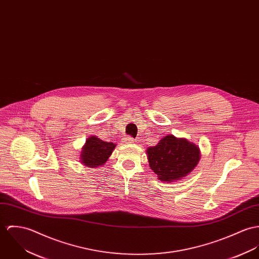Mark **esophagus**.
<instances>
[{
    "mask_svg": "<svg viewBox=\"0 0 259 259\" xmlns=\"http://www.w3.org/2000/svg\"><path fill=\"white\" fill-rule=\"evenodd\" d=\"M133 141H134L133 138L130 137V136H128V137H126V138L123 139V142H125V143H132Z\"/></svg>",
    "mask_w": 259,
    "mask_h": 259,
    "instance_id": "esophagus-1",
    "label": "esophagus"
}]
</instances>
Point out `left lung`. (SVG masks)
<instances>
[{
  "instance_id": "8db88e82",
  "label": "left lung",
  "mask_w": 259,
  "mask_h": 259,
  "mask_svg": "<svg viewBox=\"0 0 259 259\" xmlns=\"http://www.w3.org/2000/svg\"><path fill=\"white\" fill-rule=\"evenodd\" d=\"M150 168L165 182L180 180L192 172L200 160V149L186 139L165 136L147 150Z\"/></svg>"
}]
</instances>
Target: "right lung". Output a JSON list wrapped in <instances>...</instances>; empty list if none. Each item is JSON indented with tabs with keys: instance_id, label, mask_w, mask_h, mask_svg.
I'll list each match as a JSON object with an SVG mask.
<instances>
[{
	"instance_id": "1",
	"label": "right lung",
	"mask_w": 259,
	"mask_h": 259,
	"mask_svg": "<svg viewBox=\"0 0 259 259\" xmlns=\"http://www.w3.org/2000/svg\"><path fill=\"white\" fill-rule=\"evenodd\" d=\"M115 144L105 142L95 136L88 138L81 152V162L87 167L102 166L111 155Z\"/></svg>"
}]
</instances>
